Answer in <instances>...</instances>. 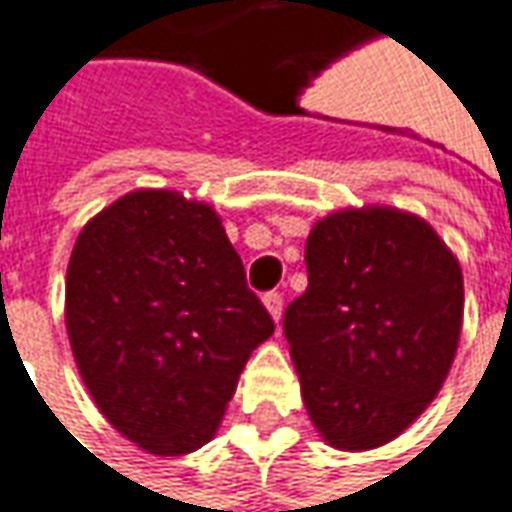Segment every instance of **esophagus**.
<instances>
[{
	"label": "esophagus",
	"mask_w": 512,
	"mask_h": 512,
	"mask_svg": "<svg viewBox=\"0 0 512 512\" xmlns=\"http://www.w3.org/2000/svg\"><path fill=\"white\" fill-rule=\"evenodd\" d=\"M263 303H266V309H269L274 320H280V314H283V294L280 291H266L263 294Z\"/></svg>",
	"instance_id": "34e87169"
}]
</instances>
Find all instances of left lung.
I'll return each instance as SVG.
<instances>
[{
  "label": "left lung",
  "mask_w": 512,
  "mask_h": 512,
  "mask_svg": "<svg viewBox=\"0 0 512 512\" xmlns=\"http://www.w3.org/2000/svg\"><path fill=\"white\" fill-rule=\"evenodd\" d=\"M309 289L283 334L311 422L343 450L405 431L448 377L462 328V269L425 221L348 209L311 229Z\"/></svg>",
  "instance_id": "1"
}]
</instances>
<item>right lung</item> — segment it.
Returning a JSON list of instances; mask_svg holds the SVG:
<instances>
[{
  "mask_svg": "<svg viewBox=\"0 0 512 512\" xmlns=\"http://www.w3.org/2000/svg\"><path fill=\"white\" fill-rule=\"evenodd\" d=\"M272 331L206 203L141 189L81 229L67 266L73 357L101 414L144 450L209 442Z\"/></svg>",
  "mask_w": 512,
  "mask_h": 512,
  "instance_id": "right-lung-1",
  "label": "right lung"
}]
</instances>
